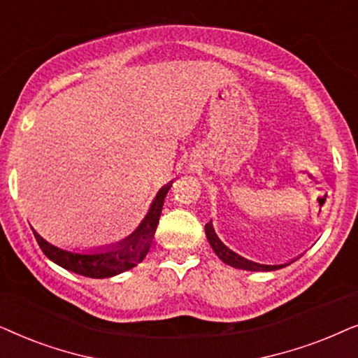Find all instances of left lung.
<instances>
[{
	"mask_svg": "<svg viewBox=\"0 0 358 358\" xmlns=\"http://www.w3.org/2000/svg\"><path fill=\"white\" fill-rule=\"evenodd\" d=\"M204 231H206V237L209 241V244H211L214 254H216L219 259H221L224 264L234 266V268H241V270H250V271H271V270H278V268H283V266H287L292 264H282V265H264V264H257V262H252L249 259H244V257L236 254V252H232L229 249L227 245L222 244V241L219 239L216 236V232H214V227H213V222L209 221L206 226H204Z\"/></svg>",
	"mask_w": 358,
	"mask_h": 358,
	"instance_id": "8db88e82",
	"label": "left lung"
}]
</instances>
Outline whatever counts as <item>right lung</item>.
Wrapping results in <instances>:
<instances>
[{"label": "right lung", "mask_w": 358, "mask_h": 358, "mask_svg": "<svg viewBox=\"0 0 358 358\" xmlns=\"http://www.w3.org/2000/svg\"><path fill=\"white\" fill-rule=\"evenodd\" d=\"M170 187L171 183L162 187L155 199L152 201L147 216L142 219L139 227L129 237L117 242V244L106 245L104 249H98L94 252H70L52 245L44 237L37 234L34 229H32V232H34L41 250L54 264L60 265L62 268L75 271V273L83 276H90V278H109V276L134 268L137 264L144 260V257L150 249V242L154 239L162 208H164L165 196Z\"/></svg>", "instance_id": "right-lung-1"}]
</instances>
